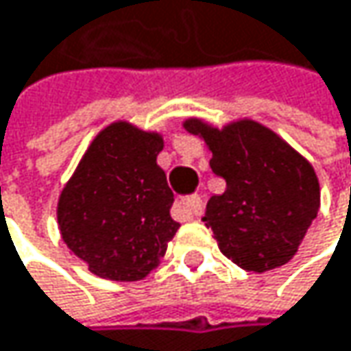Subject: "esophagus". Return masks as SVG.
Wrapping results in <instances>:
<instances>
[{"mask_svg": "<svg viewBox=\"0 0 351 351\" xmlns=\"http://www.w3.org/2000/svg\"><path fill=\"white\" fill-rule=\"evenodd\" d=\"M176 208L180 213H189L195 219H199L203 215V210H205V203H203V199L199 195H193V197H186V199L176 201Z\"/></svg>", "mask_w": 351, "mask_h": 351, "instance_id": "34e87169", "label": "esophagus"}]
</instances>
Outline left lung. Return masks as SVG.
I'll use <instances>...</instances> for the list:
<instances>
[{
	"mask_svg": "<svg viewBox=\"0 0 351 351\" xmlns=\"http://www.w3.org/2000/svg\"><path fill=\"white\" fill-rule=\"evenodd\" d=\"M184 128L207 143L210 169L227 182L223 195L208 199L203 217L221 253L255 273L285 265L319 210L313 167L255 120L219 130L189 118Z\"/></svg>",
	"mask_w": 351,
	"mask_h": 351,
	"instance_id": "8db88e82",
	"label": "left lung"
}]
</instances>
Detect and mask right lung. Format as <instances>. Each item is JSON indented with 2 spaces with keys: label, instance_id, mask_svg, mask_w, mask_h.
Returning <instances> with one entry per match:
<instances>
[{
  "label": "right lung",
  "instance_id": "add662e5",
  "mask_svg": "<svg viewBox=\"0 0 351 351\" xmlns=\"http://www.w3.org/2000/svg\"><path fill=\"white\" fill-rule=\"evenodd\" d=\"M162 144L156 132L114 122L88 146L60 195L62 239L102 279L146 277L180 227L171 217L175 195L156 165Z\"/></svg>",
  "mask_w": 351,
  "mask_h": 351
}]
</instances>
